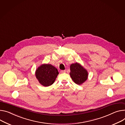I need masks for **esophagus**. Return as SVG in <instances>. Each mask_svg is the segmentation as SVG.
<instances>
[{"mask_svg": "<svg viewBox=\"0 0 125 125\" xmlns=\"http://www.w3.org/2000/svg\"><path fill=\"white\" fill-rule=\"evenodd\" d=\"M60 73H65V70H61V71H60Z\"/></svg>", "mask_w": 125, "mask_h": 125, "instance_id": "1", "label": "esophagus"}]
</instances>
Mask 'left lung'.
<instances>
[{
  "mask_svg": "<svg viewBox=\"0 0 125 125\" xmlns=\"http://www.w3.org/2000/svg\"><path fill=\"white\" fill-rule=\"evenodd\" d=\"M70 74L73 81L76 84H81L88 79V72L79 63L76 62L70 66Z\"/></svg>",
  "mask_w": 125,
  "mask_h": 125,
  "instance_id": "8db88e82",
  "label": "left lung"
}]
</instances>
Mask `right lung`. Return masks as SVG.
I'll list each match as a JSON object with an SVG mask.
<instances>
[{
    "instance_id": "obj_1",
    "label": "right lung",
    "mask_w": 125,
    "mask_h": 125,
    "mask_svg": "<svg viewBox=\"0 0 125 125\" xmlns=\"http://www.w3.org/2000/svg\"><path fill=\"white\" fill-rule=\"evenodd\" d=\"M58 71L51 64H42L38 68L35 73V76L40 83L45 87L52 85L55 81Z\"/></svg>"
}]
</instances>
